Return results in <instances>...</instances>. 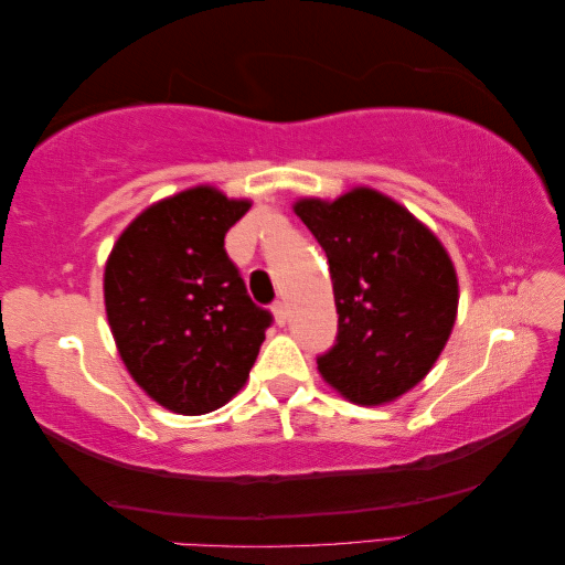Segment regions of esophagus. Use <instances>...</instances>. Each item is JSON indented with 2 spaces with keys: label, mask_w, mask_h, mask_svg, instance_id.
I'll return each mask as SVG.
<instances>
[{
  "label": "esophagus",
  "mask_w": 565,
  "mask_h": 565,
  "mask_svg": "<svg viewBox=\"0 0 565 565\" xmlns=\"http://www.w3.org/2000/svg\"><path fill=\"white\" fill-rule=\"evenodd\" d=\"M271 310H274L276 326H286V322H289V306H286L284 301H276V303L271 306Z\"/></svg>",
  "instance_id": "esophagus-1"
}]
</instances>
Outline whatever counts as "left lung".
<instances>
[{
    "label": "left lung",
    "mask_w": 565,
    "mask_h": 565,
    "mask_svg": "<svg viewBox=\"0 0 565 565\" xmlns=\"http://www.w3.org/2000/svg\"><path fill=\"white\" fill-rule=\"evenodd\" d=\"M294 211L326 249L340 316L318 371L356 405L395 401L427 376L451 334L459 281L447 249L366 186L334 201L301 199Z\"/></svg>",
    "instance_id": "obj_1"
}]
</instances>
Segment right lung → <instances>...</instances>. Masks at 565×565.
Returning a JSON list of instances; mask_svg holds the SVG:
<instances>
[{
    "instance_id": "add662e5",
    "label": "right lung",
    "mask_w": 565,
    "mask_h": 565,
    "mask_svg": "<svg viewBox=\"0 0 565 565\" xmlns=\"http://www.w3.org/2000/svg\"><path fill=\"white\" fill-rule=\"evenodd\" d=\"M249 211L213 186L152 203L106 262V318L128 374L152 401L203 415L245 386L269 310L247 296L225 233Z\"/></svg>"
}]
</instances>
